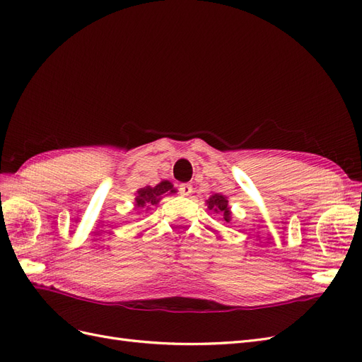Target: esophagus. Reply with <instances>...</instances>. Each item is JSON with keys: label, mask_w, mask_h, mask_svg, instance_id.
I'll list each match as a JSON object with an SVG mask.
<instances>
[{"label": "esophagus", "mask_w": 362, "mask_h": 362, "mask_svg": "<svg viewBox=\"0 0 362 362\" xmlns=\"http://www.w3.org/2000/svg\"><path fill=\"white\" fill-rule=\"evenodd\" d=\"M180 193L182 196H190L193 193V187L192 184H181L180 185Z\"/></svg>", "instance_id": "34e87169"}]
</instances>
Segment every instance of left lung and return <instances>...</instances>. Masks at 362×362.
<instances>
[{"instance_id": "8db88e82", "label": "left lung", "mask_w": 362, "mask_h": 362, "mask_svg": "<svg viewBox=\"0 0 362 362\" xmlns=\"http://www.w3.org/2000/svg\"><path fill=\"white\" fill-rule=\"evenodd\" d=\"M206 205L209 211H214L215 214H220L226 223H231V211L228 205V199L224 194H212L208 200Z\"/></svg>"}]
</instances>
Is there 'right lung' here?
<instances>
[{"label":"right lung","instance_id":"1","mask_svg":"<svg viewBox=\"0 0 362 362\" xmlns=\"http://www.w3.org/2000/svg\"><path fill=\"white\" fill-rule=\"evenodd\" d=\"M173 193H177V189L168 180L160 181L154 187H142V189L135 193V209H150V206H156L163 199V196H169Z\"/></svg>","mask_w":362,"mask_h":362}]
</instances>
